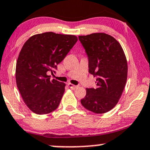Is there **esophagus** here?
I'll list each match as a JSON object with an SVG mask.
<instances>
[{"label": "esophagus", "instance_id": "1", "mask_svg": "<svg viewBox=\"0 0 150 150\" xmlns=\"http://www.w3.org/2000/svg\"><path fill=\"white\" fill-rule=\"evenodd\" d=\"M67 85H68V86L71 88V89H75V88H77V87H78L77 86H75V85L72 84V83H68Z\"/></svg>", "mask_w": 150, "mask_h": 150}]
</instances>
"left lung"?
<instances>
[{
  "instance_id": "left-lung-1",
  "label": "left lung",
  "mask_w": 150,
  "mask_h": 150,
  "mask_svg": "<svg viewBox=\"0 0 150 150\" xmlns=\"http://www.w3.org/2000/svg\"><path fill=\"white\" fill-rule=\"evenodd\" d=\"M88 56L89 73L97 77L96 88H86L80 102L88 111L104 113L119 102L127 80L128 65L119 42L105 33L79 36Z\"/></svg>"
}]
</instances>
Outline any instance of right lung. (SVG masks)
<instances>
[{"instance_id":"1","label":"right lung","mask_w":150,"mask_h":150,"mask_svg":"<svg viewBox=\"0 0 150 150\" xmlns=\"http://www.w3.org/2000/svg\"><path fill=\"white\" fill-rule=\"evenodd\" d=\"M78 41L70 34L45 32L34 34L24 43L16 66V80L23 102L32 112L47 114L57 108L65 83L53 79L57 64Z\"/></svg>"}]
</instances>
